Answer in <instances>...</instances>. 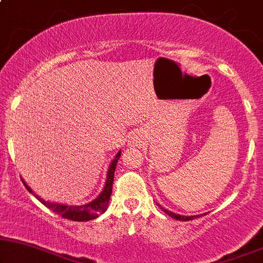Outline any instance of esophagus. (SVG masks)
<instances>
[{
	"mask_svg": "<svg viewBox=\"0 0 263 263\" xmlns=\"http://www.w3.org/2000/svg\"><path fill=\"white\" fill-rule=\"evenodd\" d=\"M134 140H136V138H134Z\"/></svg>",
	"mask_w": 263,
	"mask_h": 263,
	"instance_id": "obj_1",
	"label": "esophagus"
}]
</instances>
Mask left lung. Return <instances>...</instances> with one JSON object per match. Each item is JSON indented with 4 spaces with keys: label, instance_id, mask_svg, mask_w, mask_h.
I'll list each match as a JSON object with an SVG mask.
<instances>
[{
    "label": "left lung",
    "instance_id": "8db88e82",
    "mask_svg": "<svg viewBox=\"0 0 263 263\" xmlns=\"http://www.w3.org/2000/svg\"><path fill=\"white\" fill-rule=\"evenodd\" d=\"M158 205H159V204H158ZM159 208H161V209H162L163 211H164V213L167 214V215H170L171 218H173V219H176V220H180V221H188V220H193L194 218H200V216L205 215V214H201V215H195V216H183V215H179V214L172 213V211L164 209V208H162L161 205H159Z\"/></svg>",
    "mask_w": 263,
    "mask_h": 263
}]
</instances>
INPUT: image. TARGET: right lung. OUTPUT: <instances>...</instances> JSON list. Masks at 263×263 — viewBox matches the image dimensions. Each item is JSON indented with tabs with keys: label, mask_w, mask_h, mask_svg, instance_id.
<instances>
[{
	"label": "right lung",
	"mask_w": 263,
	"mask_h": 263,
	"mask_svg": "<svg viewBox=\"0 0 263 263\" xmlns=\"http://www.w3.org/2000/svg\"><path fill=\"white\" fill-rule=\"evenodd\" d=\"M120 156H121V151L117 153L116 157L114 158V161L111 162L110 167H108L107 172V178L106 183H105L104 189L100 193L98 198L95 200L90 201V203L84 204V205H64V204H55L50 203V201H45L38 195H35V198L41 201L42 204H44L48 209L54 211L55 214L62 216L64 219L73 220V221H89V220H93L98 218L99 215H101L104 211H106L108 206V200H110L111 193H112V183H114V174L115 170H116L117 161H119ZM23 182V180H22ZM25 186L29 193H32V189L29 188L27 184L23 182Z\"/></svg>",
	"instance_id": "right-lung-1"
}]
</instances>
